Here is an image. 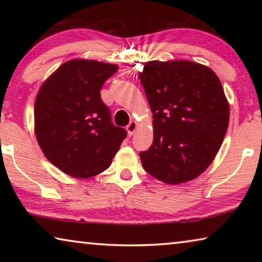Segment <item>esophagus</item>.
<instances>
[{"label":"esophagus","mask_w":262,"mask_h":262,"mask_svg":"<svg viewBox=\"0 0 262 262\" xmlns=\"http://www.w3.org/2000/svg\"><path fill=\"white\" fill-rule=\"evenodd\" d=\"M137 129V122L136 121H130L129 122V125L127 126V132H128V134H129L130 136L132 135H134V133H135V130Z\"/></svg>","instance_id":"obj_1"}]
</instances>
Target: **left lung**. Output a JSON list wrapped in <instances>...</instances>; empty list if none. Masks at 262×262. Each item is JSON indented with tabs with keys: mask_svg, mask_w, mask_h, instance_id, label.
<instances>
[{
	"mask_svg": "<svg viewBox=\"0 0 262 262\" xmlns=\"http://www.w3.org/2000/svg\"><path fill=\"white\" fill-rule=\"evenodd\" d=\"M139 77L154 118L152 144L140 152L144 170L170 185L198 178L214 161L229 126L220 78L186 60L143 62Z\"/></svg>",
	"mask_w": 262,
	"mask_h": 262,
	"instance_id": "8db88e82",
	"label": "left lung"
}]
</instances>
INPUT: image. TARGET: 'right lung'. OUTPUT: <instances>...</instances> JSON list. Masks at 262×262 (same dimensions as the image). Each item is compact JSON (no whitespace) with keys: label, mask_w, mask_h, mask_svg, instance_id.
Returning <instances> with one entry per match:
<instances>
[{"label":"right lung","mask_w":262,"mask_h":262,"mask_svg":"<svg viewBox=\"0 0 262 262\" xmlns=\"http://www.w3.org/2000/svg\"><path fill=\"white\" fill-rule=\"evenodd\" d=\"M119 67L74 59L61 64L38 91L34 133L53 165L74 178L101 173L118 152L127 132L111 122L100 89Z\"/></svg>","instance_id":"right-lung-1"}]
</instances>
